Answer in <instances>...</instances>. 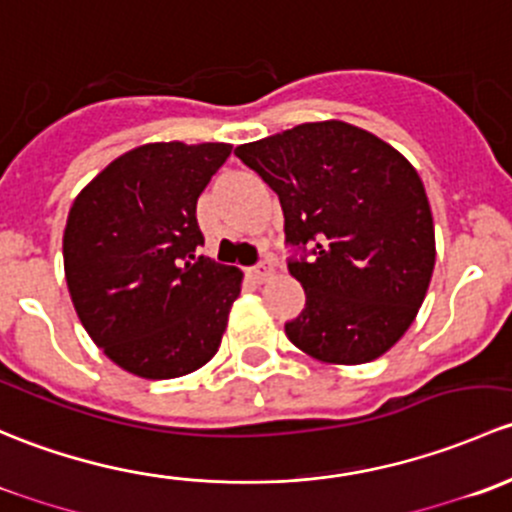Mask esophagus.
<instances>
[{
    "mask_svg": "<svg viewBox=\"0 0 512 512\" xmlns=\"http://www.w3.org/2000/svg\"><path fill=\"white\" fill-rule=\"evenodd\" d=\"M249 276H251V281H254V283L268 281V278L273 276V266H271V263H258V266L249 268Z\"/></svg>",
    "mask_w": 512,
    "mask_h": 512,
    "instance_id": "1",
    "label": "esophagus"
}]
</instances>
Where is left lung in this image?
Here are the masks:
<instances>
[{
    "mask_svg": "<svg viewBox=\"0 0 512 512\" xmlns=\"http://www.w3.org/2000/svg\"><path fill=\"white\" fill-rule=\"evenodd\" d=\"M234 152L278 194L286 244L303 251L288 261L305 291L288 340L328 365L377 360L414 323L434 273L421 177L402 152L342 120L295 125Z\"/></svg>",
    "mask_w": 512,
    "mask_h": 512,
    "instance_id": "obj_1",
    "label": "left lung"
}]
</instances>
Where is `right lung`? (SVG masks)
Listing matches in <instances>:
<instances>
[{
	"mask_svg": "<svg viewBox=\"0 0 512 512\" xmlns=\"http://www.w3.org/2000/svg\"><path fill=\"white\" fill-rule=\"evenodd\" d=\"M226 142H147L81 189L63 231V271L83 328L125 372L182 377L217 355L244 273L194 256L197 199Z\"/></svg>",
	"mask_w": 512,
	"mask_h": 512,
	"instance_id": "1",
	"label": "right lung"
}]
</instances>
